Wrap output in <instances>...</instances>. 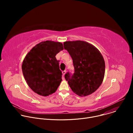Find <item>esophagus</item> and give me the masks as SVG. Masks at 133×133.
I'll return each instance as SVG.
<instances>
[{"label":"esophagus","mask_w":133,"mask_h":133,"mask_svg":"<svg viewBox=\"0 0 133 133\" xmlns=\"http://www.w3.org/2000/svg\"><path fill=\"white\" fill-rule=\"evenodd\" d=\"M62 73H63V76H64V75H65V74H66V70H64V71H62Z\"/></svg>","instance_id":"1"}]
</instances>
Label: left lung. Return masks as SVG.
I'll return each instance as SVG.
<instances>
[{"label":"left lung","instance_id":"8db88e82","mask_svg":"<svg viewBox=\"0 0 133 133\" xmlns=\"http://www.w3.org/2000/svg\"><path fill=\"white\" fill-rule=\"evenodd\" d=\"M72 59L74 73L68 71L66 81L74 92L79 96H86L95 91L102 84L105 75V64L97 48L84 41L64 43Z\"/></svg>","mask_w":133,"mask_h":133}]
</instances>
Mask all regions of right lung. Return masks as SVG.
<instances>
[{
	"label": "right lung",
	"mask_w": 133,
	"mask_h": 133,
	"mask_svg": "<svg viewBox=\"0 0 133 133\" xmlns=\"http://www.w3.org/2000/svg\"><path fill=\"white\" fill-rule=\"evenodd\" d=\"M63 49L62 43L47 41L36 45L26 56L22 71L35 92L47 96L57 89L62 81V72L56 55Z\"/></svg>",
	"instance_id": "obj_1"
}]
</instances>
